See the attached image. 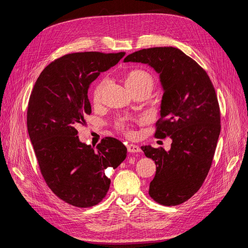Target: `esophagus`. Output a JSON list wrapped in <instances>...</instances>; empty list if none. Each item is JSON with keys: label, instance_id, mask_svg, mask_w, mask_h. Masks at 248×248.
<instances>
[{"label": "esophagus", "instance_id": "34e87169", "mask_svg": "<svg viewBox=\"0 0 248 248\" xmlns=\"http://www.w3.org/2000/svg\"><path fill=\"white\" fill-rule=\"evenodd\" d=\"M126 148H127V151H128L129 153H136V152H140V148H139V146H137V145H135V144H128V145L126 146Z\"/></svg>", "mask_w": 248, "mask_h": 248}]
</instances>
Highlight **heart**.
I'll list each match as a JSON object with an SVG mask.
<instances>
[{
	"mask_svg": "<svg viewBox=\"0 0 248 248\" xmlns=\"http://www.w3.org/2000/svg\"><path fill=\"white\" fill-rule=\"evenodd\" d=\"M107 84H108V80L105 78L96 85L93 92V101L95 103L99 102L101 95L103 93V90ZM125 85L131 92H134L139 89H144V88H148L152 90L154 86V78L148 72H146L144 69H133L127 74L125 78ZM119 127L122 129H125V126L123 123L119 124Z\"/></svg>",
	"mask_w": 248,
	"mask_h": 248,
	"instance_id": "heart-1",
	"label": "heart"
}]
</instances>
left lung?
Segmentation results:
<instances>
[{"mask_svg": "<svg viewBox=\"0 0 248 248\" xmlns=\"http://www.w3.org/2000/svg\"><path fill=\"white\" fill-rule=\"evenodd\" d=\"M124 62L145 63L159 75L163 96L155 136L171 139L170 149L141 146L156 164L149 195L174 206L198 191L213 161L221 131L215 89L205 70L173 47L143 49Z\"/></svg>", "mask_w": 248, "mask_h": 248, "instance_id": "obj_1", "label": "left lung"}]
</instances>
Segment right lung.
<instances>
[{
	"label": "right lung",
	"instance_id": "add662e5",
	"mask_svg": "<svg viewBox=\"0 0 248 248\" xmlns=\"http://www.w3.org/2000/svg\"><path fill=\"white\" fill-rule=\"evenodd\" d=\"M124 55H65L44 68L30 95L27 129L41 173L59 198L76 207L98 204L111 184L106 169L118 168L126 158L120 140L106 137L95 148L81 142L77 129L91 114V83Z\"/></svg>",
	"mask_w": 248,
	"mask_h": 248
}]
</instances>
